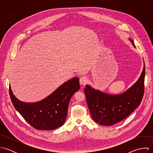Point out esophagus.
Here are the masks:
<instances>
[{
	"label": "esophagus",
	"instance_id": "34e87169",
	"mask_svg": "<svg viewBox=\"0 0 153 153\" xmlns=\"http://www.w3.org/2000/svg\"><path fill=\"white\" fill-rule=\"evenodd\" d=\"M88 81L87 77L85 76H82L80 78H79V82L81 85H85Z\"/></svg>",
	"mask_w": 153,
	"mask_h": 153
}]
</instances>
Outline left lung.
<instances>
[{"mask_svg": "<svg viewBox=\"0 0 153 153\" xmlns=\"http://www.w3.org/2000/svg\"><path fill=\"white\" fill-rule=\"evenodd\" d=\"M130 40L135 47L133 41ZM144 65L138 80L123 94L110 95L86 85L84 92L94 121L102 126H111L126 118L138 107L144 92L146 68Z\"/></svg>", "mask_w": 153, "mask_h": 153, "instance_id": "obj_1", "label": "left lung"}]
</instances>
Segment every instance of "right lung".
<instances>
[{"instance_id": "obj_1", "label": "right lung", "mask_w": 153, "mask_h": 153, "mask_svg": "<svg viewBox=\"0 0 153 153\" xmlns=\"http://www.w3.org/2000/svg\"><path fill=\"white\" fill-rule=\"evenodd\" d=\"M79 88V78H74L43 100L34 103L19 101L14 96L10 86L9 95L14 107L28 124L36 130L50 131L64 124L69 101Z\"/></svg>"}]
</instances>
